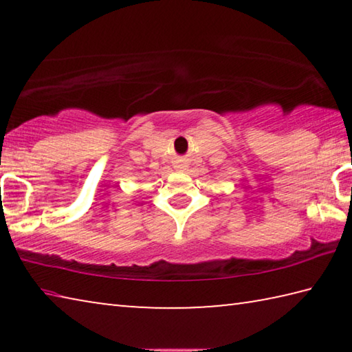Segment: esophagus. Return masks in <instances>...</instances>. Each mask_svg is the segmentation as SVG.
<instances>
[{
  "instance_id": "34e87169",
  "label": "esophagus",
  "mask_w": 352,
  "mask_h": 352,
  "mask_svg": "<svg viewBox=\"0 0 352 352\" xmlns=\"http://www.w3.org/2000/svg\"><path fill=\"white\" fill-rule=\"evenodd\" d=\"M174 168H175L177 170L184 172V170L188 169V164H186V162H184V160H177L175 164H174Z\"/></svg>"
}]
</instances>
